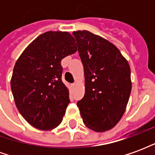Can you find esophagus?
Listing matches in <instances>:
<instances>
[{
	"label": "esophagus",
	"instance_id": "1",
	"mask_svg": "<svg viewBox=\"0 0 155 155\" xmlns=\"http://www.w3.org/2000/svg\"><path fill=\"white\" fill-rule=\"evenodd\" d=\"M75 85H76V84H75V83H73V84H71V86H72V87L74 88V86H75Z\"/></svg>",
	"mask_w": 155,
	"mask_h": 155
}]
</instances>
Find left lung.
<instances>
[{
	"mask_svg": "<svg viewBox=\"0 0 155 155\" xmlns=\"http://www.w3.org/2000/svg\"><path fill=\"white\" fill-rule=\"evenodd\" d=\"M84 71L85 93L77 105L84 124L104 132L116 124L131 92L130 68L118 48L87 31H74Z\"/></svg>",
	"mask_w": 155,
	"mask_h": 155,
	"instance_id": "obj_1",
	"label": "left lung"
}]
</instances>
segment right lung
Here are the masks:
<instances>
[{"label": "right lung", "mask_w": 155, "mask_h": 155, "mask_svg": "<svg viewBox=\"0 0 155 155\" xmlns=\"http://www.w3.org/2000/svg\"><path fill=\"white\" fill-rule=\"evenodd\" d=\"M74 42L68 32H45L32 41L15 62L11 81L15 105L38 130H52L63 120L70 98L61 80V62L77 51Z\"/></svg>", "instance_id": "add662e5"}]
</instances>
